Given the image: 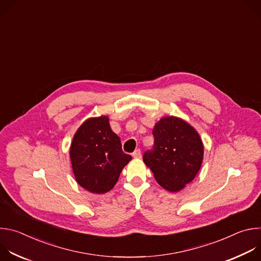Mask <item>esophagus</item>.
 I'll list each match as a JSON object with an SVG mask.
<instances>
[{"label":"esophagus","instance_id":"1","mask_svg":"<svg viewBox=\"0 0 261 261\" xmlns=\"http://www.w3.org/2000/svg\"><path fill=\"white\" fill-rule=\"evenodd\" d=\"M133 157L134 158H140L141 157V152L139 148H137V150H135V152L133 153Z\"/></svg>","mask_w":261,"mask_h":261}]
</instances>
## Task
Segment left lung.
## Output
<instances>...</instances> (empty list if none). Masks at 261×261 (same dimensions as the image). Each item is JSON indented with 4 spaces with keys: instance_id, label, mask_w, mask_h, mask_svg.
Masks as SVG:
<instances>
[{
    "instance_id": "1",
    "label": "left lung",
    "mask_w": 261,
    "mask_h": 261,
    "mask_svg": "<svg viewBox=\"0 0 261 261\" xmlns=\"http://www.w3.org/2000/svg\"><path fill=\"white\" fill-rule=\"evenodd\" d=\"M154 147L143 154V162L158 184L169 192H178L198 173L203 144L197 131L176 117H165L153 129Z\"/></svg>"
}]
</instances>
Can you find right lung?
I'll use <instances>...</instances> for the list:
<instances>
[{
    "mask_svg": "<svg viewBox=\"0 0 261 261\" xmlns=\"http://www.w3.org/2000/svg\"><path fill=\"white\" fill-rule=\"evenodd\" d=\"M106 116L88 119L70 146V160L76 181L86 190L102 194L114 188L132 157L122 150L120 137Z\"/></svg>",
    "mask_w": 261,
    "mask_h": 261,
    "instance_id": "right-lung-1",
    "label": "right lung"
}]
</instances>
